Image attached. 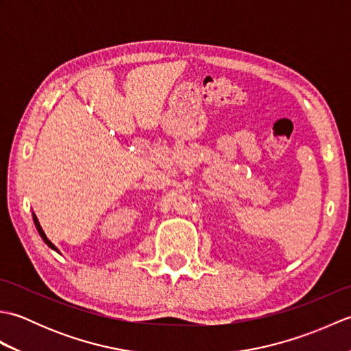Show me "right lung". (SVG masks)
I'll return each instance as SVG.
<instances>
[{
	"mask_svg": "<svg viewBox=\"0 0 351 351\" xmlns=\"http://www.w3.org/2000/svg\"><path fill=\"white\" fill-rule=\"evenodd\" d=\"M33 220H34V225H36V229H37V232H39V235L42 237V240L47 243L51 249H54V250H57V247L54 244H52L48 238H47V235H45V232H43V229H42V226H40V223H39V220H37V217H36V214L33 213ZM58 252V250H57Z\"/></svg>",
	"mask_w": 351,
	"mask_h": 351,
	"instance_id": "obj_1",
	"label": "right lung"
}]
</instances>
